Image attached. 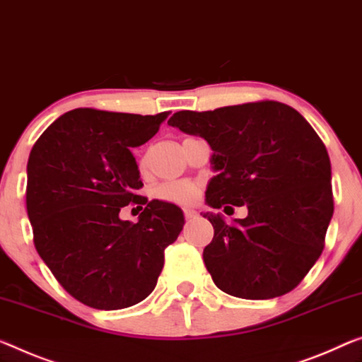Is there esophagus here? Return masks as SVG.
<instances>
[{
	"label": "esophagus",
	"mask_w": 362,
	"mask_h": 362,
	"mask_svg": "<svg viewBox=\"0 0 362 362\" xmlns=\"http://www.w3.org/2000/svg\"><path fill=\"white\" fill-rule=\"evenodd\" d=\"M197 212L196 210H192V209H185V216H186V220H194V218H197Z\"/></svg>",
	"instance_id": "34e87169"
}]
</instances>
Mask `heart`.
<instances>
[{"label": "heart", "mask_w": 362, "mask_h": 362, "mask_svg": "<svg viewBox=\"0 0 362 362\" xmlns=\"http://www.w3.org/2000/svg\"><path fill=\"white\" fill-rule=\"evenodd\" d=\"M147 166V158L144 157L141 160V168ZM200 189L196 182L191 181H170L157 189V196L166 200V202H173L180 205H189L196 202L199 197Z\"/></svg>", "instance_id": "obj_1"}]
</instances>
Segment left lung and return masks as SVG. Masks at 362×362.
Segmentation results:
<instances>
[{
  "label": "left lung",
  "mask_w": 362,
  "mask_h": 362,
  "mask_svg": "<svg viewBox=\"0 0 362 362\" xmlns=\"http://www.w3.org/2000/svg\"><path fill=\"white\" fill-rule=\"evenodd\" d=\"M168 124L214 150L205 202L247 207L231 225L204 214L214 226L204 262L215 285L243 299L290 293L320 257L333 215L330 158L313 126L272 100L177 111Z\"/></svg>",
  "instance_id": "1"
}]
</instances>
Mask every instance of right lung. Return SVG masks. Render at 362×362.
<instances>
[{
    "instance_id": "right-lung-1",
    "label": "right lung",
    "mask_w": 362,
    "mask_h": 362,
    "mask_svg": "<svg viewBox=\"0 0 362 362\" xmlns=\"http://www.w3.org/2000/svg\"><path fill=\"white\" fill-rule=\"evenodd\" d=\"M168 113L68 111L47 127L27 162V215L33 243L59 285L93 309L146 299L163 269L165 247L185 225L175 204L137 196L144 185L131 150L157 134ZM146 204L137 224L119 218Z\"/></svg>"
}]
</instances>
